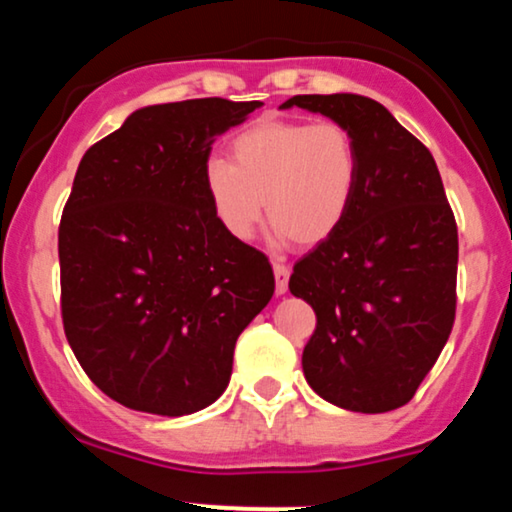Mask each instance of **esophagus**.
I'll return each instance as SVG.
<instances>
[{
	"mask_svg": "<svg viewBox=\"0 0 512 512\" xmlns=\"http://www.w3.org/2000/svg\"><path fill=\"white\" fill-rule=\"evenodd\" d=\"M289 274L291 269L286 264L274 262V279H276V296H284L289 291Z\"/></svg>",
	"mask_w": 512,
	"mask_h": 512,
	"instance_id": "esophagus-1",
	"label": "esophagus"
}]
</instances>
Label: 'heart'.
<instances>
[{"instance_id": "obj_1", "label": "heart", "mask_w": 512, "mask_h": 512, "mask_svg": "<svg viewBox=\"0 0 512 512\" xmlns=\"http://www.w3.org/2000/svg\"><path fill=\"white\" fill-rule=\"evenodd\" d=\"M361 180L354 134L339 122L257 120L231 142V163H204V192L233 240H250L262 221L276 240L313 248L342 228Z\"/></svg>"}]
</instances>
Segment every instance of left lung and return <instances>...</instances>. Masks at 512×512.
Returning <instances> with one entry per match:
<instances>
[{"label":"left lung","mask_w":512,"mask_h":512,"mask_svg":"<svg viewBox=\"0 0 512 512\" xmlns=\"http://www.w3.org/2000/svg\"><path fill=\"white\" fill-rule=\"evenodd\" d=\"M281 108L339 122L361 156L349 216L296 262L289 281L317 315L303 349L305 380L334 407H404L455 322L457 226L436 161L373 98L293 96Z\"/></svg>","instance_id":"1"}]
</instances>
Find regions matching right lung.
<instances>
[{
	"mask_svg": "<svg viewBox=\"0 0 512 512\" xmlns=\"http://www.w3.org/2000/svg\"><path fill=\"white\" fill-rule=\"evenodd\" d=\"M260 105H146L81 158L60 223L62 322L76 361L122 407L185 416L214 404L240 332L272 301V264L223 231L204 192L214 139Z\"/></svg>",
	"mask_w": 512,
	"mask_h": 512,
	"instance_id": "1",
	"label": "right lung"
}]
</instances>
